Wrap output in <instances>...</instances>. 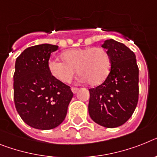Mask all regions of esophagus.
<instances>
[{"instance_id":"obj_1","label":"esophagus","mask_w":157,"mask_h":157,"mask_svg":"<svg viewBox=\"0 0 157 157\" xmlns=\"http://www.w3.org/2000/svg\"><path fill=\"white\" fill-rule=\"evenodd\" d=\"M71 90H72V93H73L75 94V93H77V92H78L79 89H78V88H74V87H72V89H71Z\"/></svg>"}]
</instances>
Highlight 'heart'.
<instances>
[{"mask_svg": "<svg viewBox=\"0 0 157 157\" xmlns=\"http://www.w3.org/2000/svg\"><path fill=\"white\" fill-rule=\"evenodd\" d=\"M63 61L50 60L48 68L54 78L69 83L77 72L81 80L89 85H99L106 80L111 69L109 52L102 47L74 48L61 54Z\"/></svg>", "mask_w": 157, "mask_h": 157, "instance_id": "1", "label": "heart"}]
</instances>
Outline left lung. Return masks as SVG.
I'll list each match as a JSON object with an SVG mask.
<instances>
[{
  "label": "left lung",
  "mask_w": 157,
  "mask_h": 157,
  "mask_svg": "<svg viewBox=\"0 0 157 157\" xmlns=\"http://www.w3.org/2000/svg\"><path fill=\"white\" fill-rule=\"evenodd\" d=\"M111 59V69L103 84L90 89L89 113L94 122L105 128L122 125L132 117L139 97V68L136 55L113 39L102 44Z\"/></svg>",
  "instance_id": "8db88e82"
}]
</instances>
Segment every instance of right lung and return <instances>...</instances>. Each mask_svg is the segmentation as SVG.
Returning <instances> with one entry per match:
<instances>
[{
  "instance_id": "add662e5",
  "label": "right lung",
  "mask_w": 157,
  "mask_h": 157,
  "mask_svg": "<svg viewBox=\"0 0 157 157\" xmlns=\"http://www.w3.org/2000/svg\"><path fill=\"white\" fill-rule=\"evenodd\" d=\"M57 49L58 46L49 44L32 46L16 60V109L25 123L36 129H52L60 125L73 97L70 87L54 78L48 70L50 55Z\"/></svg>"
}]
</instances>
